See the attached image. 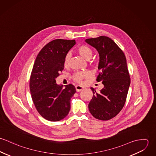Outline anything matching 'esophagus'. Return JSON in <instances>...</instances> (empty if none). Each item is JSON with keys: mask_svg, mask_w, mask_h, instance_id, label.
Returning <instances> with one entry per match:
<instances>
[{"mask_svg": "<svg viewBox=\"0 0 156 156\" xmlns=\"http://www.w3.org/2000/svg\"><path fill=\"white\" fill-rule=\"evenodd\" d=\"M83 89H84V88L82 86H80V85H76V89L77 92H80V90H82Z\"/></svg>", "mask_w": 156, "mask_h": 156, "instance_id": "34e87169", "label": "esophagus"}]
</instances>
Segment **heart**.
Instances as JSON below:
<instances>
[{
    "instance_id": "1",
    "label": "heart",
    "mask_w": 156,
    "mask_h": 156,
    "mask_svg": "<svg viewBox=\"0 0 156 156\" xmlns=\"http://www.w3.org/2000/svg\"><path fill=\"white\" fill-rule=\"evenodd\" d=\"M77 52L79 54L82 56L83 58L89 60L92 56V49L87 45H82L79 46L77 49ZM69 60V55L67 54L64 60V66H67L68 64ZM90 76V73L88 71H80L74 73L73 76V79L77 82L80 83L82 82V80L85 78H87Z\"/></svg>"
}]
</instances>
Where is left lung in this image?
<instances>
[{
  "mask_svg": "<svg viewBox=\"0 0 156 156\" xmlns=\"http://www.w3.org/2000/svg\"><path fill=\"white\" fill-rule=\"evenodd\" d=\"M86 43L94 47L99 54L97 82L104 88L97 93L90 88L93 97L88 105L89 111L96 119L109 120L123 108L126 101L130 78L127 61L122 50L110 38L100 36L89 38Z\"/></svg>",
  "mask_w": 156,
  "mask_h": 156,
  "instance_id": "8db88e82",
  "label": "left lung"
}]
</instances>
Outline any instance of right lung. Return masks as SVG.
<instances>
[{
	"label": "right lung",
	"instance_id": "add662e5",
	"mask_svg": "<svg viewBox=\"0 0 156 156\" xmlns=\"http://www.w3.org/2000/svg\"><path fill=\"white\" fill-rule=\"evenodd\" d=\"M75 40H54L41 50L32 70L29 87L34 105L45 119H63L70 110V100L76 93L74 85L56 83V78L64 69V60Z\"/></svg>",
	"mask_w": 156,
	"mask_h": 156
}]
</instances>
